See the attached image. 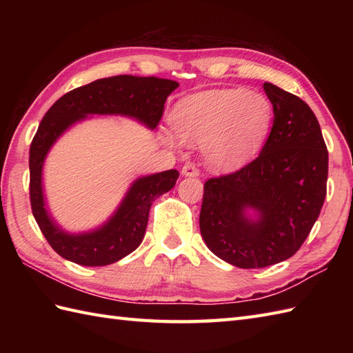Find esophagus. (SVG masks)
I'll use <instances>...</instances> for the list:
<instances>
[{"mask_svg": "<svg viewBox=\"0 0 353 353\" xmlns=\"http://www.w3.org/2000/svg\"><path fill=\"white\" fill-rule=\"evenodd\" d=\"M182 174L186 176V177H188V176L190 177H197L200 174V171L194 163H186V165H183V168H182Z\"/></svg>", "mask_w": 353, "mask_h": 353, "instance_id": "obj_1", "label": "esophagus"}]
</instances>
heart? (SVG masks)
<instances>
[{"mask_svg":"<svg viewBox=\"0 0 353 353\" xmlns=\"http://www.w3.org/2000/svg\"><path fill=\"white\" fill-rule=\"evenodd\" d=\"M179 139L203 144L211 167L230 171L249 159L267 137L272 104L264 95L245 89H212L185 97L170 117ZM174 145L176 138L165 134Z\"/></svg>","mask_w":353,"mask_h":353,"instance_id":"b5f03b06","label":"heart"}]
</instances>
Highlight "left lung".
<instances>
[{
  "label": "left lung",
  "mask_w": 353,
  "mask_h": 353,
  "mask_svg": "<svg viewBox=\"0 0 353 353\" xmlns=\"http://www.w3.org/2000/svg\"><path fill=\"white\" fill-rule=\"evenodd\" d=\"M273 127L259 156L203 186L200 232L220 259L264 268L291 258L317 221L326 197L327 148L320 124L302 99L264 83ZM260 212L258 222L243 215Z\"/></svg>",
  "instance_id": "obj_1"
}]
</instances>
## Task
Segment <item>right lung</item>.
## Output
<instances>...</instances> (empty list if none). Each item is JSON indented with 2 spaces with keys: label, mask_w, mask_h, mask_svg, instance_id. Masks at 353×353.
Returning a JSON list of instances; mask_svg holds the SVG:
<instances>
[{
  "label": "right lung",
  "mask_w": 353,
  "mask_h": 353,
  "mask_svg": "<svg viewBox=\"0 0 353 353\" xmlns=\"http://www.w3.org/2000/svg\"><path fill=\"white\" fill-rule=\"evenodd\" d=\"M177 81L156 77L115 76L95 80L61 97L43 115L30 145V203L34 220L52 250L80 265L114 264L132 253L145 234L153 201L168 192L179 179L177 170L138 179L117 214L99 230L68 235L59 229L43 208L42 165L54 141L88 114H121L138 118L150 129L159 124L167 97Z\"/></svg>",
  "instance_id": "right-lung-1"
}]
</instances>
